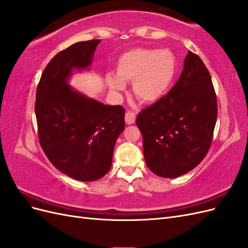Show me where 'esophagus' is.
I'll return each mask as SVG.
<instances>
[{"label": "esophagus", "mask_w": 248, "mask_h": 248, "mask_svg": "<svg viewBox=\"0 0 248 248\" xmlns=\"http://www.w3.org/2000/svg\"><path fill=\"white\" fill-rule=\"evenodd\" d=\"M136 118H137V114L134 111H127L125 114V122L127 124H132L136 122Z\"/></svg>", "instance_id": "obj_1"}]
</instances>
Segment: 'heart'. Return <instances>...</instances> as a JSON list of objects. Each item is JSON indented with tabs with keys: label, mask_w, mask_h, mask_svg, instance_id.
Masks as SVG:
<instances>
[{
	"label": "heart",
	"mask_w": 248,
	"mask_h": 248,
	"mask_svg": "<svg viewBox=\"0 0 248 248\" xmlns=\"http://www.w3.org/2000/svg\"><path fill=\"white\" fill-rule=\"evenodd\" d=\"M177 71V61L170 49L133 48L120 56L116 76L108 74L107 82L115 92L123 91L132 81L133 93L142 102L152 103L168 93Z\"/></svg>",
	"instance_id": "obj_1"
}]
</instances>
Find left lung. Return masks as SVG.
Listing matches in <instances>:
<instances>
[{"mask_svg":"<svg viewBox=\"0 0 248 248\" xmlns=\"http://www.w3.org/2000/svg\"><path fill=\"white\" fill-rule=\"evenodd\" d=\"M216 119L211 76L202 59L188 50L175 86L137 117L149 170L177 178L196 168L212 144Z\"/></svg>","mask_w":248,"mask_h":248,"instance_id":"left-lung-1","label":"left lung"}]
</instances>
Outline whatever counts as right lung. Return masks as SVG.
Instances as JSON below:
<instances>
[{
    "label": "right lung",
    "instance_id": "obj_1",
    "mask_svg": "<svg viewBox=\"0 0 248 248\" xmlns=\"http://www.w3.org/2000/svg\"><path fill=\"white\" fill-rule=\"evenodd\" d=\"M101 40L74 43L52 58L37 86L35 114L39 144L48 160L63 174L95 181L111 167L116 140L124 130L125 108L106 106L72 90V69L92 63Z\"/></svg>",
    "mask_w": 248,
    "mask_h": 248
}]
</instances>
